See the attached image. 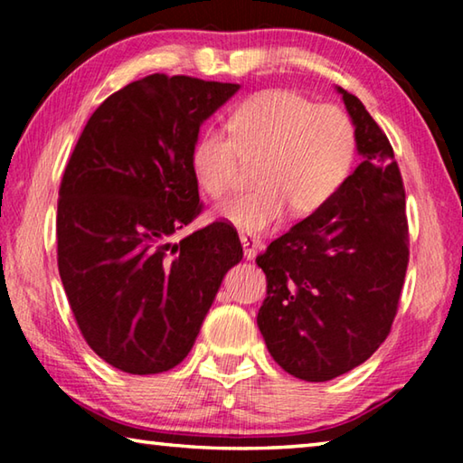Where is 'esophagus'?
Returning a JSON list of instances; mask_svg holds the SVG:
<instances>
[{
    "instance_id": "34e87169",
    "label": "esophagus",
    "mask_w": 463,
    "mask_h": 463,
    "mask_svg": "<svg viewBox=\"0 0 463 463\" xmlns=\"http://www.w3.org/2000/svg\"><path fill=\"white\" fill-rule=\"evenodd\" d=\"M241 245L245 249V260H255L257 253L263 249V242L255 237V234H241Z\"/></svg>"
}]
</instances>
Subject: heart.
<instances>
[{
	"instance_id": "b5f03b06",
	"label": "heart",
	"mask_w": 463,
	"mask_h": 463,
	"mask_svg": "<svg viewBox=\"0 0 463 463\" xmlns=\"http://www.w3.org/2000/svg\"><path fill=\"white\" fill-rule=\"evenodd\" d=\"M229 132L203 128L190 161L195 184L210 198L232 190L242 159L257 161L253 190L213 210V218L239 231H268L288 210L296 218L318 213L355 165L357 132L349 116L296 91H263L242 101L231 114Z\"/></svg>"
}]
</instances>
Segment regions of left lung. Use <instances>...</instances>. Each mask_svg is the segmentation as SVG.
Wrapping results in <instances>:
<instances>
[{
    "label": "left lung",
    "mask_w": 463,
    "mask_h": 463,
    "mask_svg": "<svg viewBox=\"0 0 463 463\" xmlns=\"http://www.w3.org/2000/svg\"><path fill=\"white\" fill-rule=\"evenodd\" d=\"M362 163L335 198L257 257L268 298L257 325L298 380L326 382L372 357L390 333L409 265L401 169L365 106L336 88Z\"/></svg>",
    "instance_id": "1"
}]
</instances>
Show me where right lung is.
I'll list each match as a JSON object with an SVG mask.
<instances>
[{
    "mask_svg": "<svg viewBox=\"0 0 463 463\" xmlns=\"http://www.w3.org/2000/svg\"><path fill=\"white\" fill-rule=\"evenodd\" d=\"M241 90L148 75L85 124L61 182L59 273L73 317L106 364L135 375L182 364L232 265L237 231L213 222L171 242L200 214L192 146Z\"/></svg>",
    "mask_w": 463,
    "mask_h": 463,
    "instance_id": "1",
    "label": "right lung"
}]
</instances>
